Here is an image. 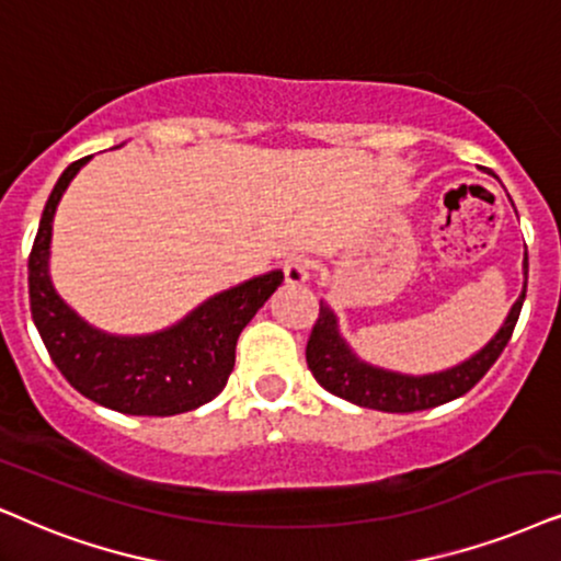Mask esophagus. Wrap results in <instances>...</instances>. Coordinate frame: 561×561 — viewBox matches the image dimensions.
Wrapping results in <instances>:
<instances>
[{
    "label": "esophagus",
    "mask_w": 561,
    "mask_h": 561,
    "mask_svg": "<svg viewBox=\"0 0 561 561\" xmlns=\"http://www.w3.org/2000/svg\"><path fill=\"white\" fill-rule=\"evenodd\" d=\"M282 272H285V282L287 285H305L313 274V264L302 256H293L282 264Z\"/></svg>",
    "instance_id": "34e87169"
}]
</instances>
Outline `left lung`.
<instances>
[{"instance_id": "1", "label": "left lung", "mask_w": 561, "mask_h": 561, "mask_svg": "<svg viewBox=\"0 0 561 561\" xmlns=\"http://www.w3.org/2000/svg\"><path fill=\"white\" fill-rule=\"evenodd\" d=\"M523 276H526L523 279V293L513 308H510L500 331L479 352H473L469 359L448 367V370L427 375L386 370V367L359 359L352 346L346 344L342 331H339V318L331 310V305L321 300V313H318L313 333L308 339V350H305L310 373H313V378L321 382L325 391L339 396V399L352 401L365 409L391 411V414L435 409L439 403L458 399V396L469 393L484 378L489 367L497 363L510 336H513L528 289V251L526 259H523Z\"/></svg>"}]
</instances>
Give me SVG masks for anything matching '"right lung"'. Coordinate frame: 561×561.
Returning <instances> with one entry per match:
<instances>
[{
  "mask_svg": "<svg viewBox=\"0 0 561 561\" xmlns=\"http://www.w3.org/2000/svg\"><path fill=\"white\" fill-rule=\"evenodd\" d=\"M88 160L64 170L41 215L27 259L35 329L69 386L105 409L134 416H173L204 407L222 391L236 367L240 331L264 308L285 274L274 268L222 289L162 331L122 336L95 329L61 300L48 272L56 207Z\"/></svg>",
  "mask_w": 561,
  "mask_h": 561,
  "instance_id": "add662e5",
  "label": "right lung"
}]
</instances>
